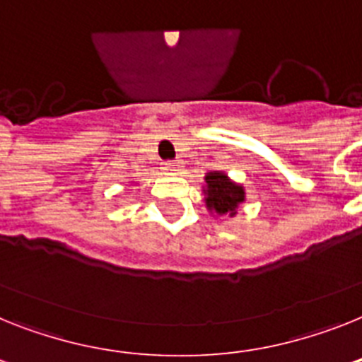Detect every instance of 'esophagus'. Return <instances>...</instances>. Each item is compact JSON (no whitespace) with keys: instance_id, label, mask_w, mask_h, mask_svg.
Instances as JSON below:
<instances>
[{"instance_id":"1","label":"esophagus","mask_w":362,"mask_h":362,"mask_svg":"<svg viewBox=\"0 0 362 362\" xmlns=\"http://www.w3.org/2000/svg\"><path fill=\"white\" fill-rule=\"evenodd\" d=\"M162 169L165 173H169V175H176L178 171H182V165H180V163H176V162H165V163H163Z\"/></svg>"}]
</instances>
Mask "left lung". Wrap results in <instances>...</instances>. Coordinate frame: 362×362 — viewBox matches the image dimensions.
Wrapping results in <instances>:
<instances>
[{"instance_id":"1","label":"left lung","mask_w":362,"mask_h":362,"mask_svg":"<svg viewBox=\"0 0 362 362\" xmlns=\"http://www.w3.org/2000/svg\"><path fill=\"white\" fill-rule=\"evenodd\" d=\"M204 204L209 215L217 217H235L239 206L247 202V191L243 184L233 182L224 171H209L202 184Z\"/></svg>"}]
</instances>
